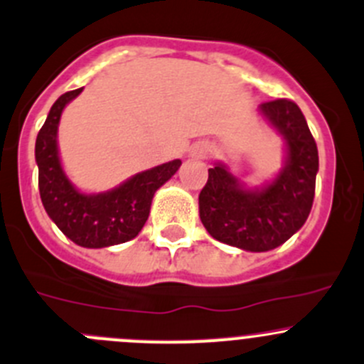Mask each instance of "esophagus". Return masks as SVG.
I'll return each instance as SVG.
<instances>
[{"label": "esophagus", "mask_w": 364, "mask_h": 364, "mask_svg": "<svg viewBox=\"0 0 364 364\" xmlns=\"http://www.w3.org/2000/svg\"><path fill=\"white\" fill-rule=\"evenodd\" d=\"M210 153V147H206V146H203V147H199V149H197V156H204V154H208Z\"/></svg>", "instance_id": "esophagus-1"}]
</instances>
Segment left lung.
<instances>
[{
  "mask_svg": "<svg viewBox=\"0 0 364 364\" xmlns=\"http://www.w3.org/2000/svg\"><path fill=\"white\" fill-rule=\"evenodd\" d=\"M259 112L287 142V161L263 188L240 185L228 167L208 168L199 193V217L215 240L250 252L283 245L304 225L315 197L318 149L301 108L290 100L259 105Z\"/></svg>",
  "mask_w": 364,
  "mask_h": 364,
  "instance_id": "obj_1",
  "label": "left lung"
}]
</instances>
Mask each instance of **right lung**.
Masks as SVG:
<instances>
[{
	"label": "right lung",
	"mask_w": 364,
	"mask_h": 364,
	"mask_svg": "<svg viewBox=\"0 0 364 364\" xmlns=\"http://www.w3.org/2000/svg\"><path fill=\"white\" fill-rule=\"evenodd\" d=\"M81 90L62 94L38 132L35 142L38 192L46 213L67 238L87 249H101L128 242L142 231L154 192L176 174L181 160L139 172L108 192L81 193L63 172L56 144L60 115Z\"/></svg>",
	"instance_id": "obj_1"
}]
</instances>
